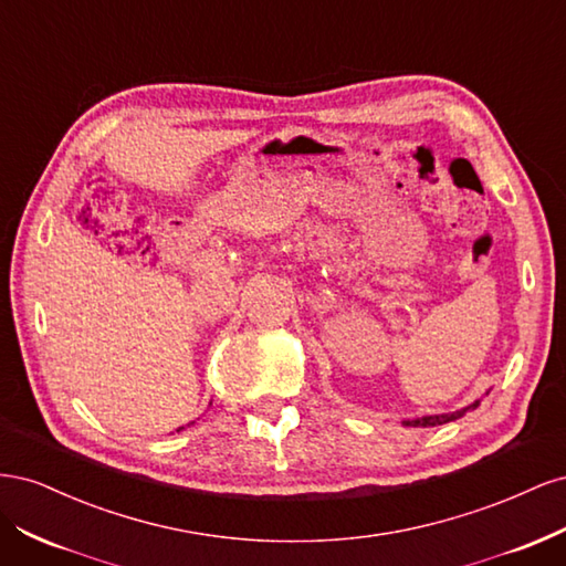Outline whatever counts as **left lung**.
<instances>
[{
  "mask_svg": "<svg viewBox=\"0 0 566 566\" xmlns=\"http://www.w3.org/2000/svg\"><path fill=\"white\" fill-rule=\"evenodd\" d=\"M476 406H479V401H474L472 406L462 408V410H455V413H443V416H424V418H420V420H403V424H406V427H434V424H443V422H451V420L460 418L462 413H465V410H470V408H476Z\"/></svg>",
  "mask_w": 566,
  "mask_h": 566,
  "instance_id": "obj_1",
  "label": "left lung"
}]
</instances>
